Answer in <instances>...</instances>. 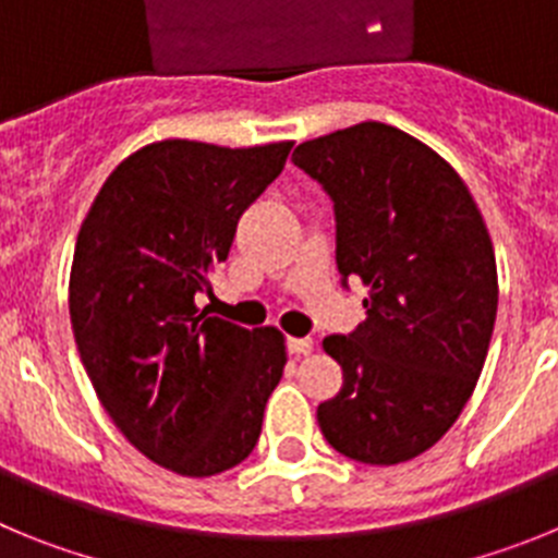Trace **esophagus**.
<instances>
[{"label": "esophagus", "mask_w": 558, "mask_h": 558, "mask_svg": "<svg viewBox=\"0 0 558 558\" xmlns=\"http://www.w3.org/2000/svg\"><path fill=\"white\" fill-rule=\"evenodd\" d=\"M315 349L313 338H288V352L295 354V357H302V354H310Z\"/></svg>", "instance_id": "obj_1"}]
</instances>
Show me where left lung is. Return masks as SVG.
I'll list each match as a JSON object with an SVG mask.
<instances>
[{
	"instance_id": "1",
	"label": "left lung",
	"mask_w": 558,
	"mask_h": 558,
	"mask_svg": "<svg viewBox=\"0 0 558 558\" xmlns=\"http://www.w3.org/2000/svg\"><path fill=\"white\" fill-rule=\"evenodd\" d=\"M293 161L335 201L340 276L368 288L366 322L324 338L343 386L318 425L354 461H411L456 425L489 352V229L450 161L386 122L302 142Z\"/></svg>"
}]
</instances>
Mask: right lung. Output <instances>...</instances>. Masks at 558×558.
<instances>
[{"instance_id": "add662e5", "label": "right lung", "mask_w": 558, "mask_h": 558, "mask_svg": "<svg viewBox=\"0 0 558 558\" xmlns=\"http://www.w3.org/2000/svg\"><path fill=\"white\" fill-rule=\"evenodd\" d=\"M290 147L150 142L113 167L77 231L69 315L83 368L122 436L175 475L245 461L282 379L279 329L236 327L198 299Z\"/></svg>"}]
</instances>
